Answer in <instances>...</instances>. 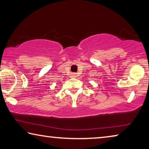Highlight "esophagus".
I'll use <instances>...</instances> for the list:
<instances>
[{
	"mask_svg": "<svg viewBox=\"0 0 149 149\" xmlns=\"http://www.w3.org/2000/svg\"><path fill=\"white\" fill-rule=\"evenodd\" d=\"M75 76H76V74H75V73H72V74H71V77H75Z\"/></svg>",
	"mask_w": 149,
	"mask_h": 149,
	"instance_id": "1",
	"label": "esophagus"
}]
</instances>
